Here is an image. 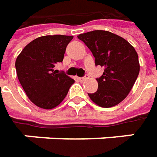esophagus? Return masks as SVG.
Instances as JSON below:
<instances>
[{
  "mask_svg": "<svg viewBox=\"0 0 157 157\" xmlns=\"http://www.w3.org/2000/svg\"><path fill=\"white\" fill-rule=\"evenodd\" d=\"M86 78H87V76H84V77H80V78H78V79H79L80 81H85Z\"/></svg>",
  "mask_w": 157,
  "mask_h": 157,
  "instance_id": "obj_1",
  "label": "esophagus"
}]
</instances>
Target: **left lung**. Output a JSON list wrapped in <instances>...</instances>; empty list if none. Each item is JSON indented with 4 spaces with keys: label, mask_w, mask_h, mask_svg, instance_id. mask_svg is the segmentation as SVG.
<instances>
[{
    "label": "left lung",
    "mask_w": 157,
    "mask_h": 157,
    "mask_svg": "<svg viewBox=\"0 0 157 157\" xmlns=\"http://www.w3.org/2000/svg\"><path fill=\"white\" fill-rule=\"evenodd\" d=\"M78 38L92 52L95 64L104 67L103 74L96 78L98 90L88 94L90 99L101 107L118 105L129 94L139 75L135 48L127 40L105 30L80 34Z\"/></svg>",
    "instance_id": "left-lung-1"
}]
</instances>
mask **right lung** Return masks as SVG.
Masks as SVG:
<instances>
[{
    "label": "right lung",
    "mask_w": 157,
    "mask_h": 157,
    "mask_svg": "<svg viewBox=\"0 0 157 157\" xmlns=\"http://www.w3.org/2000/svg\"><path fill=\"white\" fill-rule=\"evenodd\" d=\"M72 36H44L24 47L15 61L18 79L29 99L44 109L58 105L74 79L55 70L61 63Z\"/></svg>",
    "instance_id": "obj_1"
}]
</instances>
